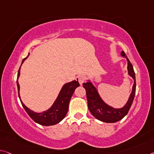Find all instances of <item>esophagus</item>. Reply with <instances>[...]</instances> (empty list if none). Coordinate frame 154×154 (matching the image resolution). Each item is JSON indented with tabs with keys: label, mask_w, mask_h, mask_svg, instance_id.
<instances>
[{
	"label": "esophagus",
	"mask_w": 154,
	"mask_h": 154,
	"mask_svg": "<svg viewBox=\"0 0 154 154\" xmlns=\"http://www.w3.org/2000/svg\"><path fill=\"white\" fill-rule=\"evenodd\" d=\"M85 80H86V77L83 75H80V76L78 77V82H79L80 85H82L85 82Z\"/></svg>",
	"instance_id": "obj_1"
}]
</instances>
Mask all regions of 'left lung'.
I'll use <instances>...</instances> for the list:
<instances>
[{
  "instance_id": "1",
  "label": "left lung",
  "mask_w": 154,
  "mask_h": 154,
  "mask_svg": "<svg viewBox=\"0 0 154 154\" xmlns=\"http://www.w3.org/2000/svg\"><path fill=\"white\" fill-rule=\"evenodd\" d=\"M121 55L125 57L128 60V74L134 80L132 91H131L128 102L123 108L115 109L109 106L108 105L105 103L103 100L101 99L97 89L92 84L91 82H88L83 84V87L86 91L88 106L90 112L98 120L106 122V123H116V122L121 120L124 116H125L130 110V107L133 103L134 96H135L136 77L133 66L131 64L124 51L121 52Z\"/></svg>"
}]
</instances>
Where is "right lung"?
Masks as SVG:
<instances>
[{"label": "right lung", "instance_id": "1", "mask_svg": "<svg viewBox=\"0 0 154 154\" xmlns=\"http://www.w3.org/2000/svg\"><path fill=\"white\" fill-rule=\"evenodd\" d=\"M29 56V55H28ZM27 56V57H28ZM27 57L24 58L22 62V64L24 62ZM21 64V65H22ZM20 67L18 70V77H17V86H18V96L20 98L22 106L25 109V111L27 112L29 116L31 117L33 120L36 122V123L40 124L42 125L49 126L55 125L62 120L64 118L68 110V105H69L70 100L75 90L77 88L78 86H79V84L77 81H72L71 82L67 83L64 86L62 87V90L58 95L57 99L55 100L54 103L51 108L45 112H43L42 113H36L33 111L31 110L30 109L28 108L27 107L24 106V104L22 102L20 94H19V90H20V86H19L18 79L20 76Z\"/></svg>", "mask_w": 154, "mask_h": 154}]
</instances>
